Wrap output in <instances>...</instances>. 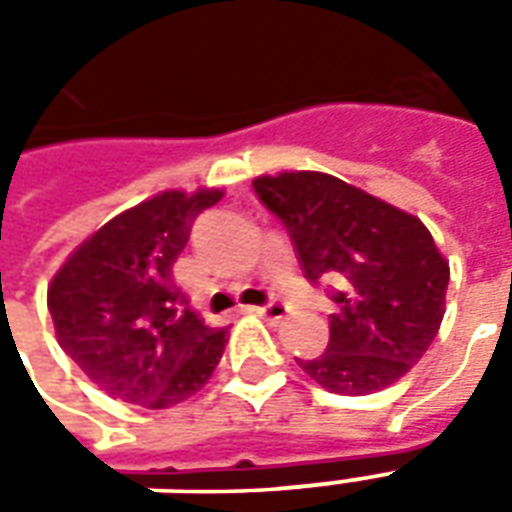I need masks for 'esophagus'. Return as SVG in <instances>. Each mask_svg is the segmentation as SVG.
Returning <instances> with one entry per match:
<instances>
[{"label": "esophagus", "mask_w": 512, "mask_h": 512, "mask_svg": "<svg viewBox=\"0 0 512 512\" xmlns=\"http://www.w3.org/2000/svg\"><path fill=\"white\" fill-rule=\"evenodd\" d=\"M249 312H255L260 318H268V321H285L288 318V310L282 304H263V307H249Z\"/></svg>", "instance_id": "34e87169"}]
</instances>
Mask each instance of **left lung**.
Wrapping results in <instances>:
<instances>
[{"instance_id":"1","label":"left lung","mask_w":512,"mask_h":512,"mask_svg":"<svg viewBox=\"0 0 512 512\" xmlns=\"http://www.w3.org/2000/svg\"><path fill=\"white\" fill-rule=\"evenodd\" d=\"M288 227L312 282L334 279L329 348L301 359L334 395H373L406 376L439 334L450 263L417 216L326 172H277L252 180Z\"/></svg>"}]
</instances>
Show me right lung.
<instances>
[{"label":"right lung","instance_id":"1","mask_svg":"<svg viewBox=\"0 0 512 512\" xmlns=\"http://www.w3.org/2000/svg\"><path fill=\"white\" fill-rule=\"evenodd\" d=\"M222 197L161 191L87 235L49 282L57 343L109 397L169 408L213 376L230 334L189 310L172 266L194 219Z\"/></svg>","mask_w":512,"mask_h":512}]
</instances>
